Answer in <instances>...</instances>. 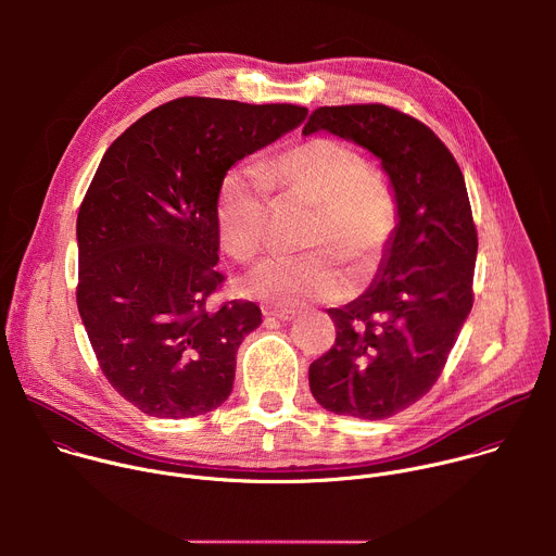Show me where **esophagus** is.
<instances>
[{
    "instance_id": "1",
    "label": "esophagus",
    "mask_w": 556,
    "mask_h": 556,
    "mask_svg": "<svg viewBox=\"0 0 556 556\" xmlns=\"http://www.w3.org/2000/svg\"><path fill=\"white\" fill-rule=\"evenodd\" d=\"M264 316H273V319H279V321H292L296 312L294 309H277V307H266L264 309Z\"/></svg>"
}]
</instances>
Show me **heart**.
<instances>
[{
    "instance_id": "heart-1",
    "label": "heart",
    "mask_w": 556,
    "mask_h": 556,
    "mask_svg": "<svg viewBox=\"0 0 556 556\" xmlns=\"http://www.w3.org/2000/svg\"><path fill=\"white\" fill-rule=\"evenodd\" d=\"M268 187L319 208L309 247L332 249L358 275L380 264L395 228V202L356 149L314 138L277 155L262 174L253 167L226 172L217 189L215 222L226 253L242 262L264 247ZM240 288L253 299L292 309L312 301H339L350 294L352 281L328 253H309L268 257Z\"/></svg>"
}]
</instances>
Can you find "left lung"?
<instances>
[{"mask_svg": "<svg viewBox=\"0 0 556 556\" xmlns=\"http://www.w3.org/2000/svg\"><path fill=\"white\" fill-rule=\"evenodd\" d=\"M316 131L378 157L399 222L369 288L328 309L337 341L309 365V391L332 414L382 420L442 374L472 307L478 230L455 157L420 121L378 103L339 105L312 112L301 134Z\"/></svg>", "mask_w": 556, "mask_h": 556, "instance_id": "left-lung-1", "label": "left lung"}]
</instances>
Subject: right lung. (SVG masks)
I'll use <instances>...</instances> for the list:
<instances>
[{"label":"right lung","mask_w":556,"mask_h":556,"mask_svg":"<svg viewBox=\"0 0 556 556\" xmlns=\"http://www.w3.org/2000/svg\"><path fill=\"white\" fill-rule=\"evenodd\" d=\"M305 116L296 105L185 97L105 151L76 217V305L105 378L142 414L193 418L230 395L237 350L262 309L237 299L206 307L224 281L217 189Z\"/></svg>","instance_id":"right-lung-1"}]
</instances>
